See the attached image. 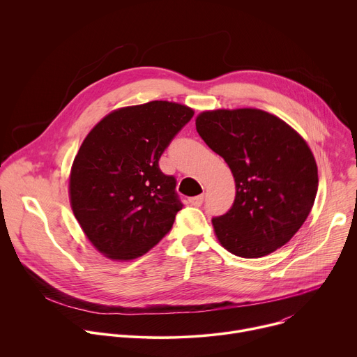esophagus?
I'll return each mask as SVG.
<instances>
[{
	"mask_svg": "<svg viewBox=\"0 0 357 357\" xmlns=\"http://www.w3.org/2000/svg\"><path fill=\"white\" fill-rule=\"evenodd\" d=\"M188 202H190L191 205H194V206H201L202 202H204V194H199V195H197V197H191V198L188 199Z\"/></svg>",
	"mask_w": 357,
	"mask_h": 357,
	"instance_id": "esophagus-1",
	"label": "esophagus"
}]
</instances>
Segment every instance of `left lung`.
Here are the masks:
<instances>
[{
    "label": "left lung",
    "mask_w": 357,
    "mask_h": 357,
    "mask_svg": "<svg viewBox=\"0 0 357 357\" xmlns=\"http://www.w3.org/2000/svg\"><path fill=\"white\" fill-rule=\"evenodd\" d=\"M195 126L235 178L231 209L212 218L220 243L246 259L286 245L305 222L318 191L307 142L278 116L256 108L205 111Z\"/></svg>",
    "instance_id": "left-lung-1"
}]
</instances>
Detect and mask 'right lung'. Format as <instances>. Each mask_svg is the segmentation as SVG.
<instances>
[{"label":"right lung","mask_w":357,"mask_h":357,"mask_svg":"<svg viewBox=\"0 0 357 357\" xmlns=\"http://www.w3.org/2000/svg\"><path fill=\"white\" fill-rule=\"evenodd\" d=\"M194 111L169 101L125 107L87 135L71 166L68 194L93 246L112 260H132L172 229L183 204L176 178L159 159Z\"/></svg>","instance_id":"add662e5"}]
</instances>
